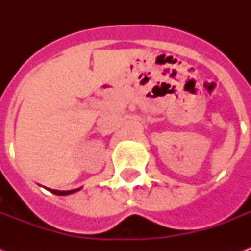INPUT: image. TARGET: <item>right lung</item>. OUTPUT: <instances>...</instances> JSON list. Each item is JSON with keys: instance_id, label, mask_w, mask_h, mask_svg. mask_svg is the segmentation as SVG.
Here are the masks:
<instances>
[{"instance_id": "add662e5", "label": "right lung", "mask_w": 251, "mask_h": 251, "mask_svg": "<svg viewBox=\"0 0 251 251\" xmlns=\"http://www.w3.org/2000/svg\"><path fill=\"white\" fill-rule=\"evenodd\" d=\"M82 187H78V189H73V190H53V189H48L50 193L56 195H69V194H73V193H75V191H79Z\"/></svg>"}]
</instances>
